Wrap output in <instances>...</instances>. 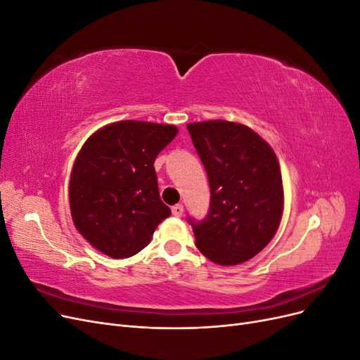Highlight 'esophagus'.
I'll use <instances>...</instances> for the list:
<instances>
[{
    "instance_id": "obj_1",
    "label": "esophagus",
    "mask_w": 360,
    "mask_h": 360,
    "mask_svg": "<svg viewBox=\"0 0 360 360\" xmlns=\"http://www.w3.org/2000/svg\"><path fill=\"white\" fill-rule=\"evenodd\" d=\"M172 214H174V216H177V217H180V216L183 214V205H181V204L172 205Z\"/></svg>"
}]
</instances>
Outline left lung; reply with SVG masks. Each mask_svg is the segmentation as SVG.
Returning <instances> with one entry per match:
<instances>
[{"label":"left lung","instance_id":"8db88e82","mask_svg":"<svg viewBox=\"0 0 360 360\" xmlns=\"http://www.w3.org/2000/svg\"><path fill=\"white\" fill-rule=\"evenodd\" d=\"M210 184L205 219L189 217L200 252L219 266L255 257L274 238L284 210L275 151L248 126L212 120L186 126Z\"/></svg>","mask_w":360,"mask_h":360}]
</instances>
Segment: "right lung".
<instances>
[{
  "label": "right lung",
  "instance_id": "obj_1",
  "mask_svg": "<svg viewBox=\"0 0 360 360\" xmlns=\"http://www.w3.org/2000/svg\"><path fill=\"white\" fill-rule=\"evenodd\" d=\"M177 132L176 126L126 120L99 129L82 146L70 176L72 219L105 255L138 254L171 214L153 165Z\"/></svg>",
  "mask_w": 360,
  "mask_h": 360
}]
</instances>
